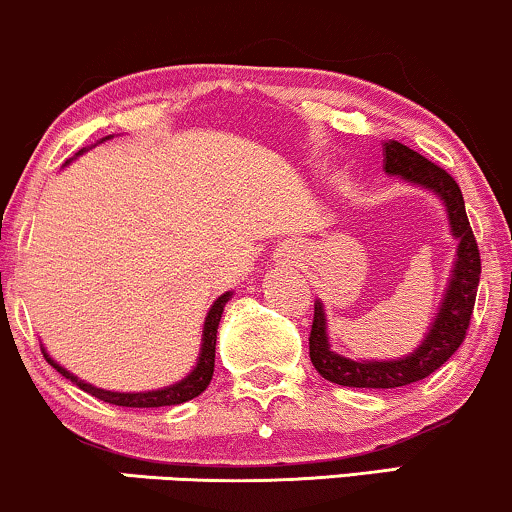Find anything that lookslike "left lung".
<instances>
[{
  "label": "left lung",
  "instance_id": "1",
  "mask_svg": "<svg viewBox=\"0 0 512 512\" xmlns=\"http://www.w3.org/2000/svg\"><path fill=\"white\" fill-rule=\"evenodd\" d=\"M384 147V173L389 178H399L410 185H418L434 197H439L449 218L451 237L458 242L456 261H453L449 282H446L444 296H441L439 311L422 339L418 349L403 358H389V361H353L342 353L332 351L330 337H327V315L323 301H315L313 327L308 337L313 368L334 384L356 389H394L406 384L425 380L434 370H439L458 346L463 344L468 332L472 308L479 287V249L472 235V227L465 213V201L460 187L446 170L434 166L418 151L408 149L406 144L389 140Z\"/></svg>",
  "mask_w": 512,
  "mask_h": 512
}]
</instances>
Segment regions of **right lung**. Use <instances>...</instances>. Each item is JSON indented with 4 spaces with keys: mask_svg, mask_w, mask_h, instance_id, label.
<instances>
[{
    "mask_svg": "<svg viewBox=\"0 0 512 512\" xmlns=\"http://www.w3.org/2000/svg\"><path fill=\"white\" fill-rule=\"evenodd\" d=\"M106 140H111V135L104 137V140H99V142H106ZM82 151H85V149H80L75 156H80ZM66 163H71V161H66ZM230 299H232V292L220 294L218 299L213 301V306L208 308V315H206V320H204V334H201V349H199L197 365H194L192 372H189L187 377H182V380L175 382V384H168V387L151 389V391H109V389H102V387H94V384L80 380L78 375H73L71 370L61 368V365L56 363L54 358L49 356V353L44 351V349H42V353H44V358H47V363H52L54 368L59 370L63 377H66V380H71L75 384V387H80L82 391H87V394L97 396L99 401L111 403V406H125V408L180 406V403L197 399L201 391H204L208 384H211L213 368H216L218 325H220V318H223L225 304Z\"/></svg>",
    "mask_w": 512,
    "mask_h": 512,
    "instance_id": "add662e5",
    "label": "right lung"
}]
</instances>
